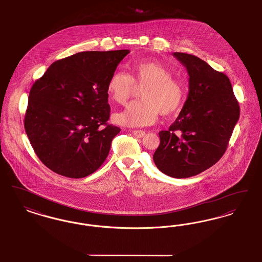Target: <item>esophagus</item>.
<instances>
[{
  "mask_svg": "<svg viewBox=\"0 0 262 262\" xmlns=\"http://www.w3.org/2000/svg\"><path fill=\"white\" fill-rule=\"evenodd\" d=\"M132 134H133L135 137H137V138H141V137H143L145 136V132H143V130H133Z\"/></svg>",
  "mask_w": 262,
  "mask_h": 262,
  "instance_id": "1",
  "label": "esophagus"
}]
</instances>
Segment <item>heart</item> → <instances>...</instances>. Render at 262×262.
<instances>
[{
	"instance_id": "heart-1",
	"label": "heart",
	"mask_w": 262,
	"mask_h": 262,
	"mask_svg": "<svg viewBox=\"0 0 262 262\" xmlns=\"http://www.w3.org/2000/svg\"><path fill=\"white\" fill-rule=\"evenodd\" d=\"M132 75L118 70L107 82L108 95L115 102L125 104L137 85H144L141 100L129 103L123 112L115 115V122L125 126L152 125L160 113L171 115L177 112L184 101L182 82L172 76L171 71L157 61H140L130 64Z\"/></svg>"
}]
</instances>
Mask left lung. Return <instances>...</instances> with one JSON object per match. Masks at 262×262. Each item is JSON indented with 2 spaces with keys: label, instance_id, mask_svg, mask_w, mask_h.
Segmentation results:
<instances>
[{
  "label": "left lung",
  "instance_id": "left-lung-1",
  "mask_svg": "<svg viewBox=\"0 0 262 262\" xmlns=\"http://www.w3.org/2000/svg\"><path fill=\"white\" fill-rule=\"evenodd\" d=\"M173 56L187 69L188 94L174 123L159 133L153 160L164 174L182 179L220 160L238 121L239 106L227 75L193 55Z\"/></svg>",
  "mask_w": 262,
  "mask_h": 262
}]
</instances>
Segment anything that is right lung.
Instances as JSON below:
<instances>
[{
  "label": "right lung",
  "mask_w": 262,
  "mask_h": 262,
  "mask_svg": "<svg viewBox=\"0 0 262 262\" xmlns=\"http://www.w3.org/2000/svg\"><path fill=\"white\" fill-rule=\"evenodd\" d=\"M128 53H76L53 62L32 85L25 132L38 158L53 172L84 178L107 158L113 138L121 132L107 124V82Z\"/></svg>",
  "instance_id": "right-lung-1"
}]
</instances>
